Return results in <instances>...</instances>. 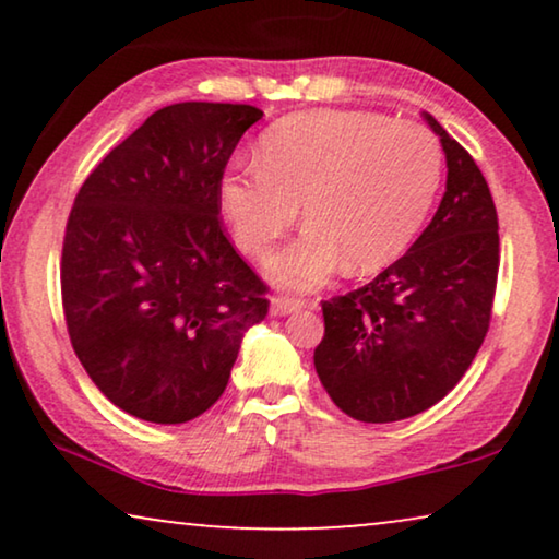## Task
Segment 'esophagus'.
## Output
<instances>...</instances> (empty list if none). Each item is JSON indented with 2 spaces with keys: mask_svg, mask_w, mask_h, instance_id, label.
I'll return each mask as SVG.
<instances>
[{
  "mask_svg": "<svg viewBox=\"0 0 559 559\" xmlns=\"http://www.w3.org/2000/svg\"><path fill=\"white\" fill-rule=\"evenodd\" d=\"M272 316H289V312H297L302 310L305 300H300V297H287V295H274L272 297Z\"/></svg>",
  "mask_w": 559,
  "mask_h": 559,
  "instance_id": "1",
  "label": "esophagus"
}]
</instances>
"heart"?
<instances>
[{"label": "heart", "instance_id": "b5f03b06", "mask_svg": "<svg viewBox=\"0 0 559 559\" xmlns=\"http://www.w3.org/2000/svg\"><path fill=\"white\" fill-rule=\"evenodd\" d=\"M442 182L430 129L371 111H308L274 124L254 163L221 180V209L243 251L264 257L300 216V239L270 259L282 287L310 289L348 262L373 272L409 247Z\"/></svg>", "mask_w": 559, "mask_h": 559}]
</instances>
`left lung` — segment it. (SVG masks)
I'll use <instances>...</instances> for the list:
<instances>
[{
    "mask_svg": "<svg viewBox=\"0 0 559 559\" xmlns=\"http://www.w3.org/2000/svg\"><path fill=\"white\" fill-rule=\"evenodd\" d=\"M445 195L430 226L377 280L323 302L320 384L361 423H396L438 404L476 358L491 323L499 216L473 157L432 114Z\"/></svg>",
    "mask_w": 559,
    "mask_h": 559,
    "instance_id": "1",
    "label": "left lung"
}]
</instances>
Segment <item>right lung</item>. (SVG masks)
Masks as SVG:
<instances>
[{"label":"right lung","mask_w":559,"mask_h":559,"mask_svg":"<svg viewBox=\"0 0 559 559\" xmlns=\"http://www.w3.org/2000/svg\"><path fill=\"white\" fill-rule=\"evenodd\" d=\"M264 114L182 102L94 167L68 216L60 293L73 350L119 409L157 425L213 407L266 285L221 226L228 157Z\"/></svg>","instance_id":"obj_1"}]
</instances>
